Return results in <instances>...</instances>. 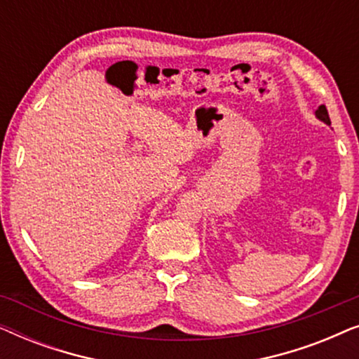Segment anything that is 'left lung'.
<instances>
[{
    "instance_id": "left-lung-1",
    "label": "left lung",
    "mask_w": 359,
    "mask_h": 359,
    "mask_svg": "<svg viewBox=\"0 0 359 359\" xmlns=\"http://www.w3.org/2000/svg\"><path fill=\"white\" fill-rule=\"evenodd\" d=\"M316 117L317 119H320L322 122H325L327 126H330V117H328V111L325 106H318V109L316 111Z\"/></svg>"
}]
</instances>
